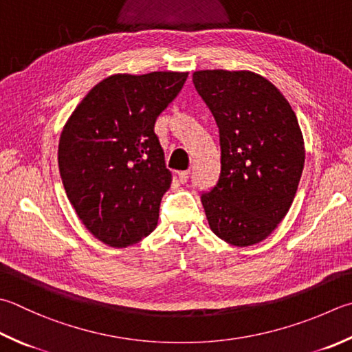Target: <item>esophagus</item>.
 <instances>
[{
    "label": "esophagus",
    "mask_w": 352,
    "mask_h": 352,
    "mask_svg": "<svg viewBox=\"0 0 352 352\" xmlns=\"http://www.w3.org/2000/svg\"><path fill=\"white\" fill-rule=\"evenodd\" d=\"M188 176H190V171L185 170V171H177V177L179 181H181V184H185L188 181Z\"/></svg>",
    "instance_id": "1"
}]
</instances>
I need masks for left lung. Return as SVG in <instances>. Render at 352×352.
<instances>
[{"label": "left lung", "instance_id": "1", "mask_svg": "<svg viewBox=\"0 0 352 352\" xmlns=\"http://www.w3.org/2000/svg\"><path fill=\"white\" fill-rule=\"evenodd\" d=\"M197 94L219 127L221 176L201 201L213 233L234 247L262 242L294 201L305 164L294 110L250 70H199Z\"/></svg>", "mask_w": 352, "mask_h": 352}]
</instances>
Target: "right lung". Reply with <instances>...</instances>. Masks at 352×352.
Listing matches in <instances>:
<instances>
[{"label":"right lung","instance_id":"add662e5","mask_svg":"<svg viewBox=\"0 0 352 352\" xmlns=\"http://www.w3.org/2000/svg\"><path fill=\"white\" fill-rule=\"evenodd\" d=\"M187 76L111 75L85 95L64 125L58 145L64 190L85 228L110 247L138 243L156 228L171 173L155 122Z\"/></svg>","mask_w":352,"mask_h":352}]
</instances>
